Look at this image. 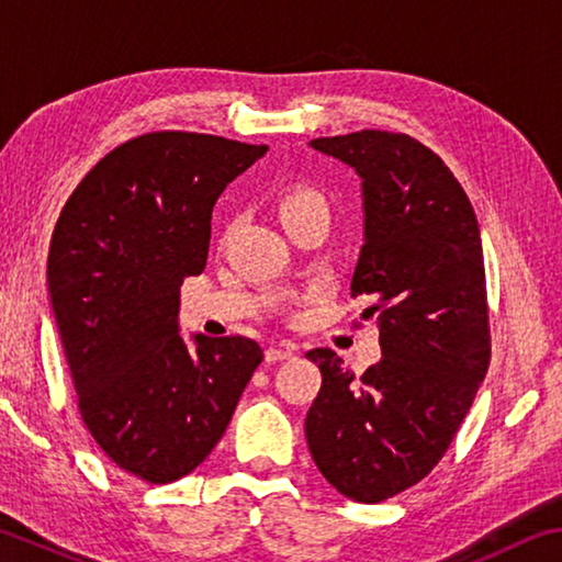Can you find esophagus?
I'll list each match as a JSON object with an SVG mask.
<instances>
[{"label":"esophagus","instance_id":"esophagus-1","mask_svg":"<svg viewBox=\"0 0 562 562\" xmlns=\"http://www.w3.org/2000/svg\"><path fill=\"white\" fill-rule=\"evenodd\" d=\"M292 356H294V346L280 344V346H270V349L265 351V361H268V363H278V361L292 359Z\"/></svg>","mask_w":562,"mask_h":562}]
</instances>
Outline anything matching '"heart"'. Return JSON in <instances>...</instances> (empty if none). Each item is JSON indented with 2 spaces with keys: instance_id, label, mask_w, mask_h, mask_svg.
I'll return each instance as SVG.
<instances>
[{
  "instance_id": "b5f03b06",
  "label": "heart",
  "mask_w": 562,
  "mask_h": 562,
  "mask_svg": "<svg viewBox=\"0 0 562 562\" xmlns=\"http://www.w3.org/2000/svg\"><path fill=\"white\" fill-rule=\"evenodd\" d=\"M304 206H326L324 193L312 189V187H294L288 196L282 199V213L294 211V209H304Z\"/></svg>"
}]
</instances>
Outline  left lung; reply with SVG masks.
I'll use <instances>...</instances> for the list:
<instances>
[{
    "instance_id": "8db88e82",
    "label": "left lung",
    "mask_w": 562,
    "mask_h": 562,
    "mask_svg": "<svg viewBox=\"0 0 562 562\" xmlns=\"http://www.w3.org/2000/svg\"><path fill=\"white\" fill-rule=\"evenodd\" d=\"M310 145L363 179L366 243L351 297H366L383 359L361 379L312 349L322 387L304 420L314 464L336 492L379 504L432 472L492 359L482 236L462 183L430 147L361 130Z\"/></svg>"
}]
</instances>
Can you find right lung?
<instances>
[{
    "mask_svg": "<svg viewBox=\"0 0 562 562\" xmlns=\"http://www.w3.org/2000/svg\"><path fill=\"white\" fill-rule=\"evenodd\" d=\"M268 147L161 130L132 137L70 193L48 292L88 432L147 484L187 476L226 432L262 361L246 336L179 334V288L206 268L221 191Z\"/></svg>",
    "mask_w": 562,
    "mask_h": 562,
    "instance_id": "right-lung-1",
    "label": "right lung"
}]
</instances>
